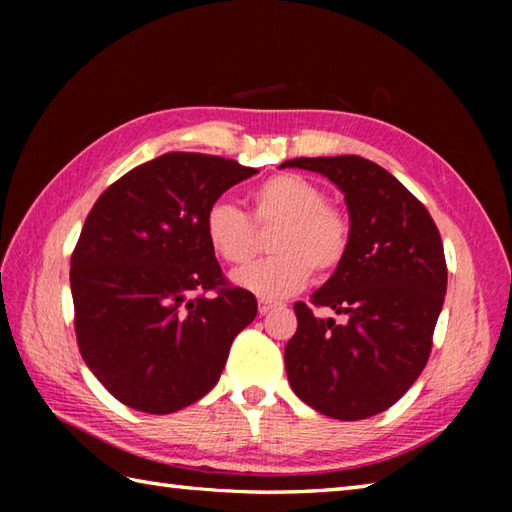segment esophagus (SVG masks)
Here are the masks:
<instances>
[{
  "label": "esophagus",
  "instance_id": "34e87169",
  "mask_svg": "<svg viewBox=\"0 0 512 512\" xmlns=\"http://www.w3.org/2000/svg\"><path fill=\"white\" fill-rule=\"evenodd\" d=\"M273 308H277V303H273V301H264V299H259V303H257V310H259V314H268L270 310Z\"/></svg>",
  "mask_w": 512,
  "mask_h": 512
}]
</instances>
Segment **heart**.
I'll return each mask as SVG.
<instances>
[{"label": "heart", "instance_id": "obj_1", "mask_svg": "<svg viewBox=\"0 0 512 512\" xmlns=\"http://www.w3.org/2000/svg\"><path fill=\"white\" fill-rule=\"evenodd\" d=\"M249 217L228 200H215L204 213L202 228L213 253L226 264L242 266L257 253L259 231L275 228L264 262L237 270L233 281L262 299L295 295L314 277H328L350 255L352 215L328 202V193L297 173H277L250 195Z\"/></svg>", "mask_w": 512, "mask_h": 512}]
</instances>
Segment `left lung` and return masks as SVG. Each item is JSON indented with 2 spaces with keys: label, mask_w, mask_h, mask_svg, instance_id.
I'll list each match as a JSON object with an SVG mask.
<instances>
[{
  "label": "left lung",
  "mask_w": 512,
  "mask_h": 512,
  "mask_svg": "<svg viewBox=\"0 0 512 512\" xmlns=\"http://www.w3.org/2000/svg\"><path fill=\"white\" fill-rule=\"evenodd\" d=\"M281 167L332 180L354 222L350 255L310 299L348 321L314 318L308 303H295L297 332L284 354L290 387L323 416H376L429 361L447 292L440 231L416 195L372 160L295 158Z\"/></svg>",
  "instance_id": "8db88e82"
}]
</instances>
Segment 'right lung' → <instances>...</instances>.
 Segmentation results:
<instances>
[{"label": "right lung", "mask_w": 512, "mask_h": 512, "mask_svg": "<svg viewBox=\"0 0 512 512\" xmlns=\"http://www.w3.org/2000/svg\"><path fill=\"white\" fill-rule=\"evenodd\" d=\"M257 169L171 151L110 184L70 259L74 332L123 405L173 413L215 387L253 292L228 284L204 237L209 204Z\"/></svg>", "instance_id": "obj_1"}]
</instances>
